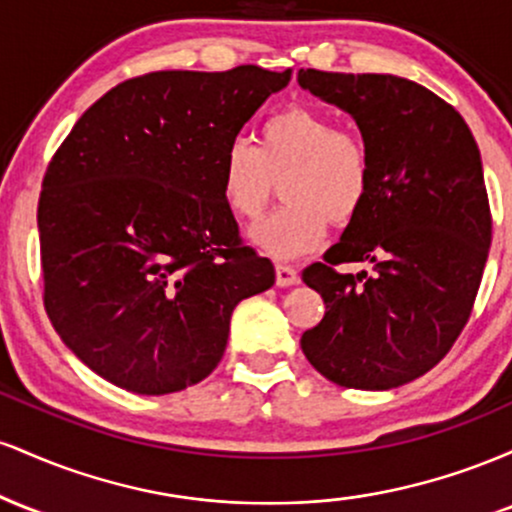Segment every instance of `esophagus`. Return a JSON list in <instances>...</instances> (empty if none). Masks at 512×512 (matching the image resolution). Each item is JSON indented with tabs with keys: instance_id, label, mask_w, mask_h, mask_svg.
<instances>
[{
	"instance_id": "obj_1",
	"label": "esophagus",
	"mask_w": 512,
	"mask_h": 512,
	"mask_svg": "<svg viewBox=\"0 0 512 512\" xmlns=\"http://www.w3.org/2000/svg\"><path fill=\"white\" fill-rule=\"evenodd\" d=\"M298 281V269L293 264H276V286H293Z\"/></svg>"
}]
</instances>
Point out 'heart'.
<instances>
[{"label":"heart","instance_id":"1","mask_svg":"<svg viewBox=\"0 0 512 512\" xmlns=\"http://www.w3.org/2000/svg\"><path fill=\"white\" fill-rule=\"evenodd\" d=\"M279 180L284 207L252 231L267 255L298 257L325 238L327 223L346 226L366 204L373 161L354 127L334 125L327 113L305 105L279 110L262 122L257 146L233 139L223 151L221 192L228 209L257 221Z\"/></svg>","mask_w":512,"mask_h":512}]
</instances>
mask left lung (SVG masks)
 Returning a JSON list of instances; mask_svg holds the SVG:
<instances>
[{
    "instance_id": "obj_1",
    "label": "left lung",
    "mask_w": 512,
    "mask_h": 512,
    "mask_svg": "<svg viewBox=\"0 0 512 512\" xmlns=\"http://www.w3.org/2000/svg\"><path fill=\"white\" fill-rule=\"evenodd\" d=\"M298 84L354 117L373 161L363 209L301 274L325 301L301 349L332 383L390 390L436 366L472 315L491 245L477 142L450 103L409 79L301 69ZM346 261L374 274L339 273Z\"/></svg>"
}]
</instances>
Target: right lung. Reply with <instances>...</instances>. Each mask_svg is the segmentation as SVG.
Listing matches in <instances>:
<instances>
[{"mask_svg": "<svg viewBox=\"0 0 512 512\" xmlns=\"http://www.w3.org/2000/svg\"><path fill=\"white\" fill-rule=\"evenodd\" d=\"M289 79L255 64L134 76L52 156L38 202L43 303L108 383L137 395L197 385L219 366L233 308L274 284L223 199L221 161Z\"/></svg>", "mask_w": 512, "mask_h": 512, "instance_id": "obj_1", "label": "right lung"}]
</instances>
